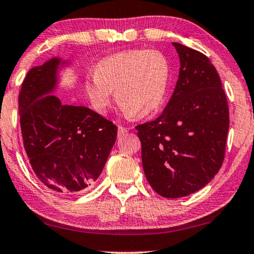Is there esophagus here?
Segmentation results:
<instances>
[{
    "mask_svg": "<svg viewBox=\"0 0 254 254\" xmlns=\"http://www.w3.org/2000/svg\"><path fill=\"white\" fill-rule=\"evenodd\" d=\"M127 127H124L122 126L119 127V137H122V135L124 133H127Z\"/></svg>",
    "mask_w": 254,
    "mask_h": 254,
    "instance_id": "obj_1",
    "label": "esophagus"
}]
</instances>
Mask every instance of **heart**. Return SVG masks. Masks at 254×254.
<instances>
[{"mask_svg": "<svg viewBox=\"0 0 254 254\" xmlns=\"http://www.w3.org/2000/svg\"><path fill=\"white\" fill-rule=\"evenodd\" d=\"M170 63L157 50H130L112 55L97 64L86 77L85 94L91 107L105 115L115 100L126 114L142 119L161 108L168 91Z\"/></svg>", "mask_w": 254, "mask_h": 254, "instance_id": "heart-1", "label": "heart"}]
</instances>
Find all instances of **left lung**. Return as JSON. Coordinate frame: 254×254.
Listing matches in <instances>:
<instances>
[{
    "mask_svg": "<svg viewBox=\"0 0 254 254\" xmlns=\"http://www.w3.org/2000/svg\"><path fill=\"white\" fill-rule=\"evenodd\" d=\"M172 45L180 69L171 99L156 120L135 127L147 181L166 198L190 195L213 179L224 162L229 128L215 67L194 49Z\"/></svg>",
    "mask_w": 254,
    "mask_h": 254,
    "instance_id": "obj_1",
    "label": "left lung"
}]
</instances>
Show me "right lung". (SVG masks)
Returning <instances> with one entry per match:
<instances>
[{
	"instance_id": "add662e5",
	"label": "right lung",
	"mask_w": 254,
	"mask_h": 254,
	"mask_svg": "<svg viewBox=\"0 0 254 254\" xmlns=\"http://www.w3.org/2000/svg\"><path fill=\"white\" fill-rule=\"evenodd\" d=\"M69 66L60 57L33 67L21 84L19 115L24 147L39 180L73 194L99 178L114 146L117 127L84 106L64 105L55 91Z\"/></svg>"
}]
</instances>
